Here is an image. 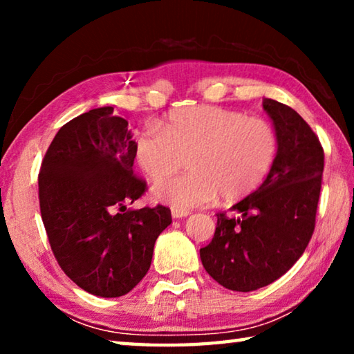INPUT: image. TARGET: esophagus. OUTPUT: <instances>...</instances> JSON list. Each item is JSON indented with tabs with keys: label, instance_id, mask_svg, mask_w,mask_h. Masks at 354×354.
Masks as SVG:
<instances>
[{
	"label": "esophagus",
	"instance_id": "34e87169",
	"mask_svg": "<svg viewBox=\"0 0 354 354\" xmlns=\"http://www.w3.org/2000/svg\"><path fill=\"white\" fill-rule=\"evenodd\" d=\"M189 215V211H181V209H171V217L173 218H184Z\"/></svg>",
	"mask_w": 354,
	"mask_h": 354
}]
</instances>
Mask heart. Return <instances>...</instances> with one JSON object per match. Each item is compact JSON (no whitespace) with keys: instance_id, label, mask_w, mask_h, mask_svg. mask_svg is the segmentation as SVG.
<instances>
[{"instance_id":"b5f03b06","label":"heart","mask_w":354,"mask_h":354,"mask_svg":"<svg viewBox=\"0 0 354 354\" xmlns=\"http://www.w3.org/2000/svg\"><path fill=\"white\" fill-rule=\"evenodd\" d=\"M181 154H189L187 175L159 183L153 196L181 211L209 206L218 196L237 201L266 181L278 156L270 123L237 111L192 106L171 111L136 137L134 159L151 181L169 178Z\"/></svg>"}]
</instances>
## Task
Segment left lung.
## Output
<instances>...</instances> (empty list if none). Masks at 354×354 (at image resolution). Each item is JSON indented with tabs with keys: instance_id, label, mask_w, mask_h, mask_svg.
Masks as SVG:
<instances>
[{
	"instance_id": "8db88e82",
	"label": "left lung",
	"mask_w": 354,
	"mask_h": 354,
	"mask_svg": "<svg viewBox=\"0 0 354 354\" xmlns=\"http://www.w3.org/2000/svg\"><path fill=\"white\" fill-rule=\"evenodd\" d=\"M278 137V156L266 181L231 207L236 217L217 214L212 242L200 250L206 272L220 286L251 292L283 277L313 237L319 205L323 148L299 113L263 98Z\"/></svg>"
}]
</instances>
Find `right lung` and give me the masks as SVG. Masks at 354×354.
Returning <instances> with one entry per match:
<instances>
[{"instance_id":"obj_1","label":"right lung","mask_w":354,"mask_h":354,"mask_svg":"<svg viewBox=\"0 0 354 354\" xmlns=\"http://www.w3.org/2000/svg\"><path fill=\"white\" fill-rule=\"evenodd\" d=\"M128 122L112 106L92 109L57 131L39 173L48 241L65 274L88 293L122 297L140 283L169 207L128 209L145 183L134 176Z\"/></svg>"}]
</instances>
